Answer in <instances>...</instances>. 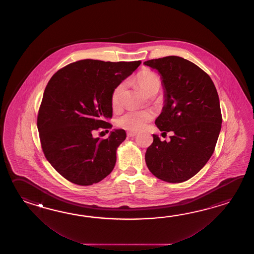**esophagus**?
<instances>
[{
	"label": "esophagus",
	"instance_id": "obj_1",
	"mask_svg": "<svg viewBox=\"0 0 254 254\" xmlns=\"http://www.w3.org/2000/svg\"><path fill=\"white\" fill-rule=\"evenodd\" d=\"M137 135V132H135V131H128L127 132V136L128 137H134Z\"/></svg>",
	"mask_w": 254,
	"mask_h": 254
}]
</instances>
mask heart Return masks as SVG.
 <instances>
[{
    "label": "heart",
    "mask_w": 254,
    "mask_h": 254,
    "mask_svg": "<svg viewBox=\"0 0 254 254\" xmlns=\"http://www.w3.org/2000/svg\"><path fill=\"white\" fill-rule=\"evenodd\" d=\"M136 81L146 94H149L155 90L158 91L161 86L159 76L150 70L140 71L136 76ZM125 89V82H121L114 88L112 92V103L114 107L118 106L121 103ZM151 119V114L147 111H129L120 117L117 121V125L124 129L136 131L143 129Z\"/></svg>",
    "instance_id": "heart-1"
}]
</instances>
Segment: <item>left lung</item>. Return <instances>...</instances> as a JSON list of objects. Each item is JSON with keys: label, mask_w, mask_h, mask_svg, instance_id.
<instances>
[{"label": "left lung", "mask_w": 254, "mask_h": 254, "mask_svg": "<svg viewBox=\"0 0 254 254\" xmlns=\"http://www.w3.org/2000/svg\"><path fill=\"white\" fill-rule=\"evenodd\" d=\"M165 89V104L155 125L171 140L153 142L145 153L147 167L155 177L180 184L193 177L211 158L221 128L218 92L211 77L199 66L179 56L149 60Z\"/></svg>", "instance_id": "8db88e82"}]
</instances>
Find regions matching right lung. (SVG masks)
<instances>
[{
    "label": "right lung",
    "mask_w": 254,
    "mask_h": 254,
    "mask_svg": "<svg viewBox=\"0 0 254 254\" xmlns=\"http://www.w3.org/2000/svg\"><path fill=\"white\" fill-rule=\"evenodd\" d=\"M140 64L81 60L50 79L37 116L41 146L51 165L70 183L97 184L114 170L125 129H115L107 139L92 134L112 128L106 122L113 116L112 92Z\"/></svg>",
    "instance_id": "obj_1"
}]
</instances>
